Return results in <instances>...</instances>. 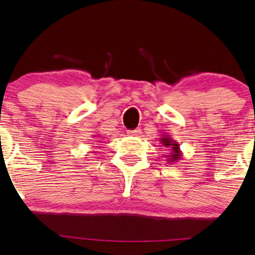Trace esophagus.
I'll use <instances>...</instances> for the list:
<instances>
[{
	"instance_id": "esophagus-1",
	"label": "esophagus",
	"mask_w": 255,
	"mask_h": 255,
	"mask_svg": "<svg viewBox=\"0 0 255 255\" xmlns=\"http://www.w3.org/2000/svg\"><path fill=\"white\" fill-rule=\"evenodd\" d=\"M128 133L130 134V135H139V134L141 133V130H140V128H134V130L128 131Z\"/></svg>"
}]
</instances>
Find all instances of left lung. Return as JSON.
I'll use <instances>...</instances> for the list:
<instances>
[{
  "instance_id": "1",
  "label": "left lung",
  "mask_w": 255,
  "mask_h": 255,
  "mask_svg": "<svg viewBox=\"0 0 255 255\" xmlns=\"http://www.w3.org/2000/svg\"><path fill=\"white\" fill-rule=\"evenodd\" d=\"M160 142H161L165 147L170 149L168 154L165 155L167 158L166 161L170 163V165L182 158V152H181V149H180L179 142L173 140L172 137H170L169 134H162V137L160 138Z\"/></svg>"
}]
</instances>
